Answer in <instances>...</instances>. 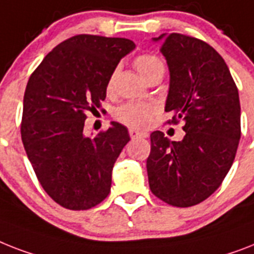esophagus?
<instances>
[{
    "instance_id": "34e87169",
    "label": "esophagus",
    "mask_w": 254,
    "mask_h": 254,
    "mask_svg": "<svg viewBox=\"0 0 254 254\" xmlns=\"http://www.w3.org/2000/svg\"><path fill=\"white\" fill-rule=\"evenodd\" d=\"M129 134H130V137L133 138V139H135V138H147L148 134L146 133V131H139V130H135V129H130L129 130Z\"/></svg>"
}]
</instances>
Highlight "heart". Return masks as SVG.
I'll return each mask as SVG.
<instances>
[{"label":"heart","instance_id":"1","mask_svg":"<svg viewBox=\"0 0 254 254\" xmlns=\"http://www.w3.org/2000/svg\"><path fill=\"white\" fill-rule=\"evenodd\" d=\"M134 66L141 74L143 79L148 80L152 75L158 73H164V64L159 57L154 55H141L134 60ZM115 77L116 71H113L112 75L109 77L108 83H107V90L112 91L113 83H115ZM155 113V108L151 104L147 103H127L124 104L116 111V119L120 123L125 124L127 127H145L151 121L152 116Z\"/></svg>","mask_w":254,"mask_h":254}]
</instances>
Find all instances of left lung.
<instances>
[{
    "label": "left lung",
    "instance_id": "obj_1",
    "mask_svg": "<svg viewBox=\"0 0 254 254\" xmlns=\"http://www.w3.org/2000/svg\"><path fill=\"white\" fill-rule=\"evenodd\" d=\"M170 70L166 112L184 121L185 135L170 141L152 131L150 189L168 205L189 207L220 187L240 141V100L230 69L213 47L181 34L152 39Z\"/></svg>",
    "mask_w": 254,
    "mask_h": 254
}]
</instances>
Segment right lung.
I'll return each instance as SVG.
<instances>
[{
  "label": "right lung",
  "mask_w": 254,
  "mask_h": 254,
  "mask_svg": "<svg viewBox=\"0 0 254 254\" xmlns=\"http://www.w3.org/2000/svg\"><path fill=\"white\" fill-rule=\"evenodd\" d=\"M134 48L129 39L77 35L53 48L28 79L24 150L41 187L66 209H91L111 191L113 166L130 137L115 121L87 137L84 120L102 107L109 77Z\"/></svg>",
  "instance_id": "1"
}]
</instances>
